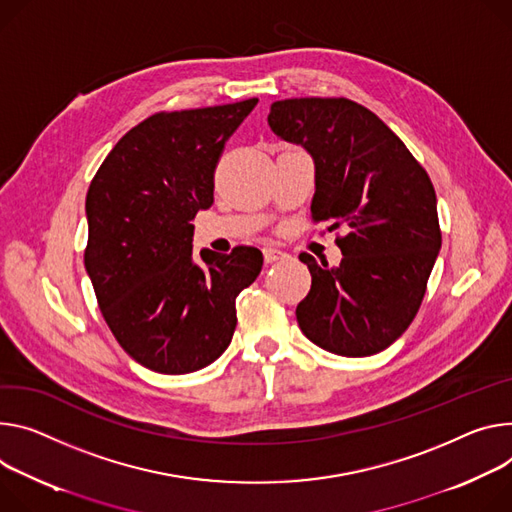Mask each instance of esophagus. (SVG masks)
Segmentation results:
<instances>
[{"mask_svg":"<svg viewBox=\"0 0 512 512\" xmlns=\"http://www.w3.org/2000/svg\"><path fill=\"white\" fill-rule=\"evenodd\" d=\"M284 257H286V253L280 251V249H275V247H263V259H265V263H273V261L284 259Z\"/></svg>","mask_w":512,"mask_h":512,"instance_id":"1","label":"esophagus"}]
</instances>
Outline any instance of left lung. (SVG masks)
<instances>
[{
	"mask_svg": "<svg viewBox=\"0 0 512 512\" xmlns=\"http://www.w3.org/2000/svg\"><path fill=\"white\" fill-rule=\"evenodd\" d=\"M267 122L314 159L312 220L349 228L337 267L300 253L312 275L300 329L335 355L380 353L410 327L441 249L433 183L374 112L347 98L273 102Z\"/></svg>",
	"mask_w": 512,
	"mask_h": 512,
	"instance_id": "8db88e82",
	"label": "left lung"
}]
</instances>
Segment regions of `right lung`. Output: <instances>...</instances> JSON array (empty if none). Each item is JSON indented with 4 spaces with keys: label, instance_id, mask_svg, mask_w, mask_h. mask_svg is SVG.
Returning <instances> with one entry per match:
<instances>
[{
    "label": "right lung",
    "instance_id": "add662e5",
    "mask_svg": "<svg viewBox=\"0 0 512 512\" xmlns=\"http://www.w3.org/2000/svg\"><path fill=\"white\" fill-rule=\"evenodd\" d=\"M257 98L159 112L128 130L91 179L85 269L120 347L159 374L216 361L237 327V296L263 267L255 247L192 253L214 171Z\"/></svg>",
    "mask_w": 512,
    "mask_h": 512
}]
</instances>
